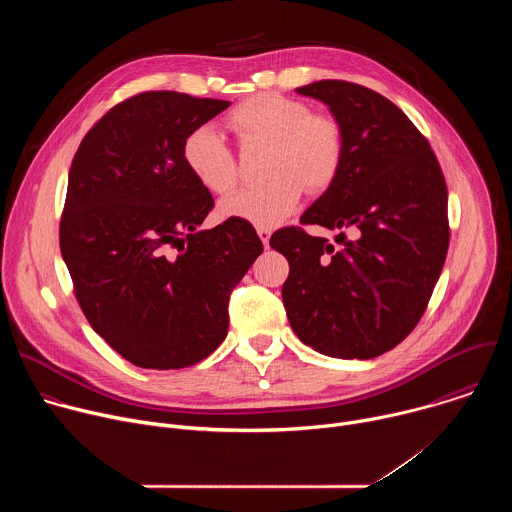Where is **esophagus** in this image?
Instances as JSON below:
<instances>
[{"instance_id":"34e87169","label":"esophagus","mask_w":512,"mask_h":512,"mask_svg":"<svg viewBox=\"0 0 512 512\" xmlns=\"http://www.w3.org/2000/svg\"><path fill=\"white\" fill-rule=\"evenodd\" d=\"M257 235H259V239L263 241V245L267 247V245H269V237H271V229H265V227H257Z\"/></svg>"}]
</instances>
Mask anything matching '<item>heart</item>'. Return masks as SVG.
<instances>
[{
	"mask_svg": "<svg viewBox=\"0 0 512 512\" xmlns=\"http://www.w3.org/2000/svg\"><path fill=\"white\" fill-rule=\"evenodd\" d=\"M243 150L267 148L261 186L243 188L221 204L223 216L271 229L294 212L304 196L320 194L336 180L344 158V129L330 113H316L300 99L261 93L227 115ZM190 174L212 194H229L239 180L231 145L210 127L192 129L182 143Z\"/></svg>",
	"mask_w": 512,
	"mask_h": 512,
	"instance_id": "1",
	"label": "heart"
}]
</instances>
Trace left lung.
Instances as JSON below:
<instances>
[{"label": "left lung", "instance_id": "1", "mask_svg": "<svg viewBox=\"0 0 512 512\" xmlns=\"http://www.w3.org/2000/svg\"><path fill=\"white\" fill-rule=\"evenodd\" d=\"M320 99L344 129V158L330 188L275 231L289 263L283 306L298 338L334 358H375L421 320L448 245V186L429 141L387 97L348 81L298 89ZM348 228L340 248L303 229Z\"/></svg>", "mask_w": 512, "mask_h": 512}]
</instances>
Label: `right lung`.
I'll use <instances>...</instances> for the list:
<instances>
[{
	"mask_svg": "<svg viewBox=\"0 0 512 512\" xmlns=\"http://www.w3.org/2000/svg\"><path fill=\"white\" fill-rule=\"evenodd\" d=\"M231 103L145 91L109 109L72 158L60 253L91 328L141 369H186L229 330L231 291L263 245L241 218L198 231L212 194L186 135Z\"/></svg>",
	"mask_w": 512,
	"mask_h": 512,
	"instance_id": "1",
	"label": "right lung"
}]
</instances>
